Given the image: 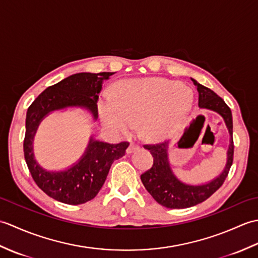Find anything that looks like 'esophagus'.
<instances>
[{
  "instance_id": "esophagus-1",
  "label": "esophagus",
  "mask_w": 258,
  "mask_h": 258,
  "mask_svg": "<svg viewBox=\"0 0 258 258\" xmlns=\"http://www.w3.org/2000/svg\"><path fill=\"white\" fill-rule=\"evenodd\" d=\"M139 149H140V146H139L138 144L131 143V144L128 145L127 149H126V153H127V154H131V153H133V152H135V151H138Z\"/></svg>"
}]
</instances>
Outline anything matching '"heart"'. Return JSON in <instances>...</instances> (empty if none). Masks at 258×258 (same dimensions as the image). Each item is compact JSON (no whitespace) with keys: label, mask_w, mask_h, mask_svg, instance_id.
I'll list each match as a JSON object with an SVG mask.
<instances>
[{"label":"heart","mask_w":258,"mask_h":258,"mask_svg":"<svg viewBox=\"0 0 258 258\" xmlns=\"http://www.w3.org/2000/svg\"><path fill=\"white\" fill-rule=\"evenodd\" d=\"M193 92L177 81L161 78L120 82L113 96L105 94L98 104L103 125L116 133H127L143 120L146 139L162 141L182 128L193 105Z\"/></svg>","instance_id":"b5f03b06"}]
</instances>
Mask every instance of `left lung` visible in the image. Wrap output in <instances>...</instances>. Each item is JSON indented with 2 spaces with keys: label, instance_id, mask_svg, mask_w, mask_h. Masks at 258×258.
Segmentation results:
<instances>
[{
  "label": "left lung",
  "instance_id": "left-lung-1",
  "mask_svg": "<svg viewBox=\"0 0 258 258\" xmlns=\"http://www.w3.org/2000/svg\"><path fill=\"white\" fill-rule=\"evenodd\" d=\"M193 81L199 91V106L204 111H214L222 115L231 134V144L227 152V164L224 172L212 180L211 183L200 186L186 185L174 176L167 161V144L161 142L156 144H145L144 149L149 150L154 157L150 169L141 175L142 183L147 191L158 204L167 208H187L206 201L221 187L228 175L233 164L234 141H233V118L232 111L222 97L208 87ZM202 117V115H200Z\"/></svg>",
  "mask_w": 258,
  "mask_h": 258
}]
</instances>
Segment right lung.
<instances>
[{"mask_svg":"<svg viewBox=\"0 0 258 258\" xmlns=\"http://www.w3.org/2000/svg\"><path fill=\"white\" fill-rule=\"evenodd\" d=\"M112 72L78 73L48 86L33 102L26 113L23 150L25 162L36 185L46 195L69 205L84 204L94 199L105 182L115 160L125 155L128 142L109 144L91 140L85 155L65 172H47L40 167L33 156L32 142L38 123L55 109L81 106L97 116L98 93Z\"/></svg>","mask_w":258,"mask_h":258,"instance_id":"1","label":"right lung"}]
</instances>
